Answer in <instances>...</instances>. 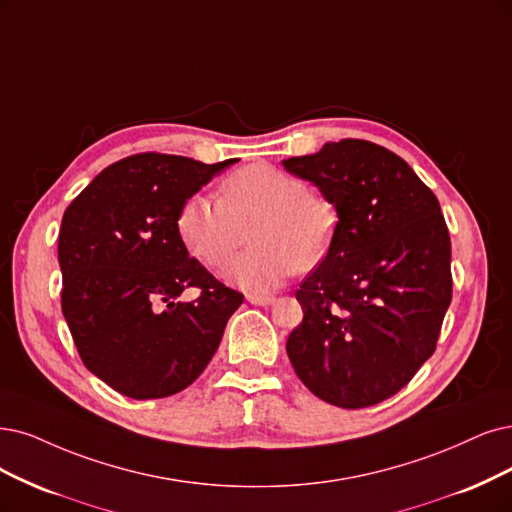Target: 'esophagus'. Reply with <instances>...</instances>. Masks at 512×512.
<instances>
[{
	"instance_id": "obj_1",
	"label": "esophagus",
	"mask_w": 512,
	"mask_h": 512,
	"mask_svg": "<svg viewBox=\"0 0 512 512\" xmlns=\"http://www.w3.org/2000/svg\"><path fill=\"white\" fill-rule=\"evenodd\" d=\"M246 299H249L251 304H255V306H272L274 301H276L274 295H257V293L246 295Z\"/></svg>"
}]
</instances>
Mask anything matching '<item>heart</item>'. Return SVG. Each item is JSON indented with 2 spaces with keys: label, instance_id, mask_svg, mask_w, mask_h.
<instances>
[{
  "label": "heart",
  "instance_id": "obj_1",
  "mask_svg": "<svg viewBox=\"0 0 512 512\" xmlns=\"http://www.w3.org/2000/svg\"><path fill=\"white\" fill-rule=\"evenodd\" d=\"M335 204L299 177L272 164L234 170L219 185V200L192 194L177 213V230L206 268L223 272L251 230L253 246L230 270L234 285L266 293L297 270L323 263L337 236Z\"/></svg>",
  "mask_w": 512,
  "mask_h": 512
}]
</instances>
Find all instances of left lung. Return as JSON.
Masks as SVG:
<instances>
[{"label": "left lung", "instance_id": "obj_1", "mask_svg": "<svg viewBox=\"0 0 512 512\" xmlns=\"http://www.w3.org/2000/svg\"><path fill=\"white\" fill-rule=\"evenodd\" d=\"M339 217L327 259L295 297L291 365L318 399L363 409L394 396L437 350L451 304V240L432 189L390 149L327 143L282 162Z\"/></svg>", "mask_w": 512, "mask_h": 512}]
</instances>
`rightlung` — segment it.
I'll list each match as a JSON object with an SVG mask.
<instances>
[{
  "label": "right lung",
  "instance_id": "obj_1",
  "mask_svg": "<svg viewBox=\"0 0 512 512\" xmlns=\"http://www.w3.org/2000/svg\"><path fill=\"white\" fill-rule=\"evenodd\" d=\"M234 162L145 151L101 170L67 206L63 314L86 369L128 399L194 384L242 304V293L189 257L177 230L183 200ZM189 286L199 297L181 305Z\"/></svg>",
  "mask_w": 512,
  "mask_h": 512
}]
</instances>
